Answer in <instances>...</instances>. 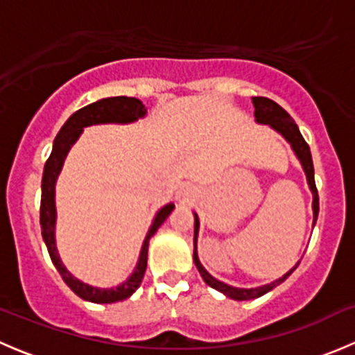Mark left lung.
Masks as SVG:
<instances>
[{
	"instance_id": "8db88e82",
	"label": "left lung",
	"mask_w": 355,
	"mask_h": 355,
	"mask_svg": "<svg viewBox=\"0 0 355 355\" xmlns=\"http://www.w3.org/2000/svg\"><path fill=\"white\" fill-rule=\"evenodd\" d=\"M252 105H254V108H256V111H254V116H256L257 123L270 125L273 130H277L278 134H280L282 137L288 142L290 148H292V151L295 153L297 159H299L300 164H302V170H304V173H306V178H307V185H309L311 192H313V216H314L313 225H316L318 213H320V198H318L316 184H314V166H313V156H311L309 146H307V142L304 141L302 134H300V130H299V127H297L295 121L292 120V116H290L287 111L282 108L280 105H277V103L271 101V99H268V98H252ZM198 235H199V218H198V214L194 213V263H196V266H198L202 280L206 282L211 288H216L218 292L225 293V295L230 297V299H234V300H250V299H257V297L264 295V293H268L270 290H273L277 285L284 284L290 275L293 273V270L299 266V263H297L292 270L287 271V273L284 275V277L278 278V280H275V282H271V284L261 285V287H256V288L232 287V285L216 280L213 275H209L206 270H204V266L200 264L199 256H198Z\"/></svg>"
}]
</instances>
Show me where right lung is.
Here are the masks:
<instances>
[{"label":"right lung","instance_id":"add662e5","mask_svg":"<svg viewBox=\"0 0 355 355\" xmlns=\"http://www.w3.org/2000/svg\"><path fill=\"white\" fill-rule=\"evenodd\" d=\"M148 110L139 101L137 98H127V96H116V98H105L99 101L92 103V105L84 106L78 111H75L70 118L65 121L62 128H60L58 135H56L55 142H53V151L49 155L48 161L44 164V171H42V184H41V230L44 244L48 247L49 257H51L53 264L56 266L58 273L62 275L63 282L77 293L80 299L89 300L94 304H111L123 300L130 297L139 287L144 278L146 268H148V247L149 239L156 234L157 228L163 225V221L170 216L173 211L175 204L170 202L166 206L161 207L156 213L155 220H153L151 228H149L148 235L142 244L141 254H139L137 266H135L134 273L123 282V284L116 285V287L101 288L94 287V285L84 284L82 280L75 278L70 271L67 270L63 261L60 259L58 249H56V239H55V228H56V204H55V187L58 175L62 171L63 163L68 151L71 146L78 141L80 134L84 132L85 127L91 125H101V123H134L139 118H144Z\"/></svg>","mask_w":355,"mask_h":355}]
</instances>
